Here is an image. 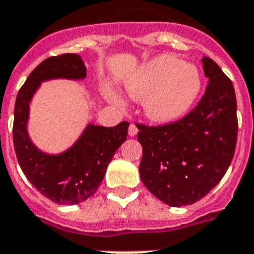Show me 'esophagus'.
<instances>
[{"label":"esophagus","mask_w":254,"mask_h":254,"mask_svg":"<svg viewBox=\"0 0 254 254\" xmlns=\"http://www.w3.org/2000/svg\"><path fill=\"white\" fill-rule=\"evenodd\" d=\"M127 133H129V135H130V137H134V135H137V133H138V129H137V127H135L134 124H130V127H129V129H127Z\"/></svg>","instance_id":"esophagus-1"}]
</instances>
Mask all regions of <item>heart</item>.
<instances>
[{"instance_id":"b5f03b06","label":"heart","mask_w":254,"mask_h":254,"mask_svg":"<svg viewBox=\"0 0 254 254\" xmlns=\"http://www.w3.org/2000/svg\"><path fill=\"white\" fill-rule=\"evenodd\" d=\"M127 88L134 100L144 101V112L149 120L168 124L184 117L196 104L202 77L194 65L170 54H161L135 71L127 80ZM109 96L123 104L113 92H109Z\"/></svg>"}]
</instances>
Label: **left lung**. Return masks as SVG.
<instances>
[{
    "instance_id": "left-lung-1",
    "label": "left lung",
    "mask_w": 254,
    "mask_h": 254,
    "mask_svg": "<svg viewBox=\"0 0 254 254\" xmlns=\"http://www.w3.org/2000/svg\"><path fill=\"white\" fill-rule=\"evenodd\" d=\"M201 61L209 82L198 105L173 124L137 125L141 181L153 196L176 208L194 204L221 181L237 142L232 81L212 58Z\"/></svg>"
}]
</instances>
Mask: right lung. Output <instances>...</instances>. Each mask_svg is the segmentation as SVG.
<instances>
[{"instance_id":"1","label":"right lung","mask_w":254,"mask_h":254,"mask_svg":"<svg viewBox=\"0 0 254 254\" xmlns=\"http://www.w3.org/2000/svg\"><path fill=\"white\" fill-rule=\"evenodd\" d=\"M85 77L86 66L78 54L46 58L29 74L15 100L13 142L18 164L33 187L56 204L75 205L93 196L114 153L127 140L129 123L123 121L113 127L88 124L78 140L57 154L33 144L28 131L30 102L42 82Z\"/></svg>"}]
</instances>
